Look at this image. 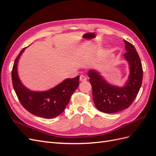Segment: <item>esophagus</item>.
Masks as SVG:
<instances>
[{
	"label": "esophagus",
	"instance_id": "1",
	"mask_svg": "<svg viewBox=\"0 0 156 156\" xmlns=\"http://www.w3.org/2000/svg\"><path fill=\"white\" fill-rule=\"evenodd\" d=\"M80 81H87V77L84 76V75H81V76H80Z\"/></svg>",
	"mask_w": 156,
	"mask_h": 156
}]
</instances>
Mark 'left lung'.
Segmentation results:
<instances>
[{
  "instance_id": "1",
  "label": "left lung",
  "mask_w": 156,
  "mask_h": 156,
  "mask_svg": "<svg viewBox=\"0 0 156 156\" xmlns=\"http://www.w3.org/2000/svg\"><path fill=\"white\" fill-rule=\"evenodd\" d=\"M125 59L129 66L128 80L122 87L107 83L96 70L88 72L92 88V98L96 107L105 113H115L128 108L139 93L143 81V71L139 56L135 47L124 40Z\"/></svg>"
}]
</instances>
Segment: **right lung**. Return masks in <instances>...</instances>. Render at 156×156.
I'll list each match as a JSON object with an SVG mask.
<instances>
[{
    "label": "right lung",
    "mask_w": 156,
    "mask_h": 156,
    "mask_svg": "<svg viewBox=\"0 0 156 156\" xmlns=\"http://www.w3.org/2000/svg\"><path fill=\"white\" fill-rule=\"evenodd\" d=\"M22 49L14 62L12 79L14 90L23 107L31 114L45 119H53L62 113L68 104L71 96L79 86V76L66 79L55 87L44 92L32 91L22 84L17 73V63Z\"/></svg>",
    "instance_id": "1"
}]
</instances>
